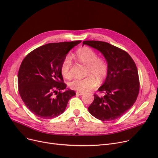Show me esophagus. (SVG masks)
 <instances>
[{
  "instance_id": "esophagus-1",
  "label": "esophagus",
  "mask_w": 158,
  "mask_h": 158,
  "mask_svg": "<svg viewBox=\"0 0 158 158\" xmlns=\"http://www.w3.org/2000/svg\"><path fill=\"white\" fill-rule=\"evenodd\" d=\"M84 94V93L83 92H76V95H83Z\"/></svg>"
}]
</instances>
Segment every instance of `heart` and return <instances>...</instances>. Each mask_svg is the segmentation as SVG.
Instances as JSON below:
<instances>
[{
  "mask_svg": "<svg viewBox=\"0 0 158 158\" xmlns=\"http://www.w3.org/2000/svg\"><path fill=\"white\" fill-rule=\"evenodd\" d=\"M76 57L81 63L88 66L86 75L89 76L84 79H74L69 83L71 89L78 92H85L94 88L98 85V81L102 83L108 75V66L105 59L99 58L94 50L85 46L78 50ZM72 57L69 55L63 59L60 65V72L63 76L69 79L72 76Z\"/></svg>",
  "mask_w": 158,
  "mask_h": 158,
  "instance_id": "b5f03b06",
  "label": "heart"
}]
</instances>
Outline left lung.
I'll return each mask as SVG.
<instances>
[{
    "mask_svg": "<svg viewBox=\"0 0 158 158\" xmlns=\"http://www.w3.org/2000/svg\"><path fill=\"white\" fill-rule=\"evenodd\" d=\"M84 44L99 51L108 66L107 77L98 89L105 95H94V100L88 111L102 121L118 119L133 106L138 98L139 81L136 65L127 52L108 43L85 40Z\"/></svg>",
    "mask_w": 158,
    "mask_h": 158,
    "instance_id": "1",
    "label": "left lung"
}]
</instances>
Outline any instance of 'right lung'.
<instances>
[{
    "label": "right lung",
    "instance_id": "add662e5",
    "mask_svg": "<svg viewBox=\"0 0 158 158\" xmlns=\"http://www.w3.org/2000/svg\"><path fill=\"white\" fill-rule=\"evenodd\" d=\"M81 42L47 44L33 50L23 59L18 72L19 92L34 115L49 119L64 112L75 92L66 90L60 65L68 53Z\"/></svg>",
    "mask_w": 158,
    "mask_h": 158
}]
</instances>
